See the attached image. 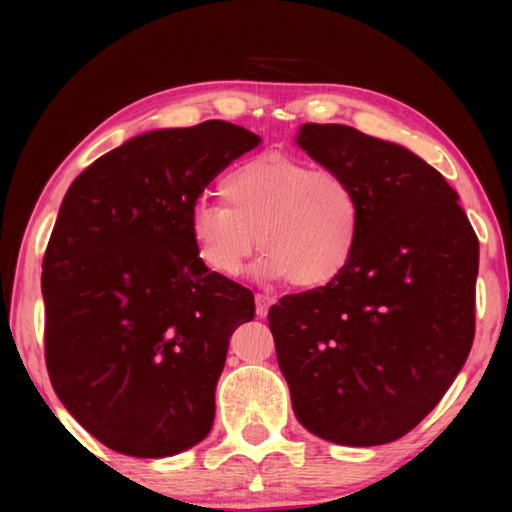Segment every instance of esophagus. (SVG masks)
I'll return each mask as SVG.
<instances>
[{
	"label": "esophagus",
	"instance_id": "esophagus-1",
	"mask_svg": "<svg viewBox=\"0 0 512 512\" xmlns=\"http://www.w3.org/2000/svg\"><path fill=\"white\" fill-rule=\"evenodd\" d=\"M255 303H257V317L264 319L266 314H268V310H270V306H273V303H275V299L270 297V295H257Z\"/></svg>",
	"mask_w": 512,
	"mask_h": 512
}]
</instances>
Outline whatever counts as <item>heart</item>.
<instances>
[{"label":"heart","mask_w":512,"mask_h":512,"mask_svg":"<svg viewBox=\"0 0 512 512\" xmlns=\"http://www.w3.org/2000/svg\"><path fill=\"white\" fill-rule=\"evenodd\" d=\"M224 204H198L189 233L211 273L242 275L257 246L259 273L321 288L350 266L361 237V202L341 173L281 154L239 162L220 182ZM260 244H256V237Z\"/></svg>","instance_id":"b5f03b06"}]
</instances>
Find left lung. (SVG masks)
<instances>
[{
    "label": "left lung",
    "instance_id": "1",
    "mask_svg": "<svg viewBox=\"0 0 512 512\" xmlns=\"http://www.w3.org/2000/svg\"><path fill=\"white\" fill-rule=\"evenodd\" d=\"M297 145L361 202L350 266L268 312L297 420L376 447L409 433L460 374L475 336L480 244L442 173L347 125H301Z\"/></svg>",
    "mask_w": 512,
    "mask_h": 512
}]
</instances>
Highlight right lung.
Wrapping results in <instances>:
<instances>
[{
  "label": "right lung",
  "instance_id": "1",
  "mask_svg": "<svg viewBox=\"0 0 512 512\" xmlns=\"http://www.w3.org/2000/svg\"><path fill=\"white\" fill-rule=\"evenodd\" d=\"M262 138L226 121L127 140L76 178L43 255L46 365L96 440L169 458L213 427L228 339L255 317L248 288L195 255L191 213Z\"/></svg>",
  "mask_w": 512,
  "mask_h": 512
}]
</instances>
